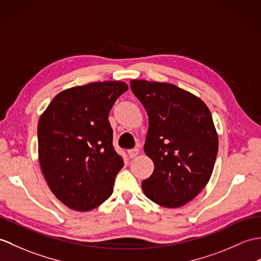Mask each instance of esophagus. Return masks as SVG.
Here are the masks:
<instances>
[{"mask_svg":"<svg viewBox=\"0 0 261 261\" xmlns=\"http://www.w3.org/2000/svg\"><path fill=\"white\" fill-rule=\"evenodd\" d=\"M128 154H129V156H130L131 159L136 158V156L139 154V150L138 149H131V150L128 151Z\"/></svg>","mask_w":261,"mask_h":261,"instance_id":"obj_1","label":"esophagus"}]
</instances>
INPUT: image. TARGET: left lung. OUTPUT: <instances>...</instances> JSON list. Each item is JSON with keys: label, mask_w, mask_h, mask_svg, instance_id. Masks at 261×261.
Masks as SVG:
<instances>
[{"label": "left lung", "mask_w": 261, "mask_h": 261, "mask_svg": "<svg viewBox=\"0 0 261 261\" xmlns=\"http://www.w3.org/2000/svg\"><path fill=\"white\" fill-rule=\"evenodd\" d=\"M149 117L144 152L154 163L142 190L162 207L191 201L211 177L218 153L213 117L202 100L170 83L131 80Z\"/></svg>", "instance_id": "obj_1"}]
</instances>
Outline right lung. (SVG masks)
<instances>
[{
  "instance_id": "1",
  "label": "right lung",
  "mask_w": 261,
  "mask_h": 261,
  "mask_svg": "<svg viewBox=\"0 0 261 261\" xmlns=\"http://www.w3.org/2000/svg\"><path fill=\"white\" fill-rule=\"evenodd\" d=\"M126 90L121 81L71 88L59 93L41 116V169L51 191L66 207L89 211L112 195L123 158L114 150L108 117Z\"/></svg>"
}]
</instances>
